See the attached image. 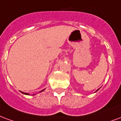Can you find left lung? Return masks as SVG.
<instances>
[{
  "instance_id": "1",
  "label": "left lung",
  "mask_w": 121,
  "mask_h": 121,
  "mask_svg": "<svg viewBox=\"0 0 121 121\" xmlns=\"http://www.w3.org/2000/svg\"><path fill=\"white\" fill-rule=\"evenodd\" d=\"M99 90V88H98V89H97V90H96V91H95V92H97V91H98V90Z\"/></svg>"
}]
</instances>
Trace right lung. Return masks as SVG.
I'll return each mask as SVG.
<instances>
[{
  "label": "right lung",
  "instance_id": "right-lung-1",
  "mask_svg": "<svg viewBox=\"0 0 121 121\" xmlns=\"http://www.w3.org/2000/svg\"><path fill=\"white\" fill-rule=\"evenodd\" d=\"M45 90V89H43V90H41V91H40V92H39V93H40V92H43V90ZM20 92L22 93L23 94H25V95H30V94H28V93L23 92H22V91H20ZM35 95V94H32V95Z\"/></svg>",
  "mask_w": 121,
  "mask_h": 121
}]
</instances>
